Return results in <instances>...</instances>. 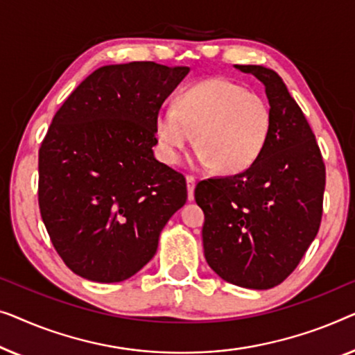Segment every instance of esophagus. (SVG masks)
I'll list each match as a JSON object with an SVG mask.
<instances>
[{"mask_svg":"<svg viewBox=\"0 0 355 355\" xmlns=\"http://www.w3.org/2000/svg\"><path fill=\"white\" fill-rule=\"evenodd\" d=\"M194 187H196V178L188 175L187 177V188H188V201H193L194 199Z\"/></svg>","mask_w":355,"mask_h":355,"instance_id":"obj_1","label":"esophagus"}]
</instances>
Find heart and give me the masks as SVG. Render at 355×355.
Returning <instances> with one entry per match:
<instances>
[{
    "mask_svg": "<svg viewBox=\"0 0 355 355\" xmlns=\"http://www.w3.org/2000/svg\"><path fill=\"white\" fill-rule=\"evenodd\" d=\"M270 107L261 94L227 78H206L183 88L175 107L154 119L159 156L175 166L196 135L199 161L233 175L261 157L270 137Z\"/></svg>",
    "mask_w": 355,
    "mask_h": 355,
    "instance_id": "1",
    "label": "heart"
}]
</instances>
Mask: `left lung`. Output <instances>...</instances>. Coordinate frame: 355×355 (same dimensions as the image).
Segmentation results:
<instances>
[{
  "mask_svg": "<svg viewBox=\"0 0 355 355\" xmlns=\"http://www.w3.org/2000/svg\"><path fill=\"white\" fill-rule=\"evenodd\" d=\"M266 87L272 127L251 167L202 180L194 199L204 212L209 267L228 283L268 289L286 279L322 222L325 164L311 125L275 71L234 66Z\"/></svg>",
  "mask_w": 355,
  "mask_h": 355,
  "instance_id": "obj_1",
  "label": "left lung"
}]
</instances>
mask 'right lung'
I'll list each match as a JSON object with an SVG mask.
<instances>
[{"label": "right lung", "mask_w": 355, "mask_h": 355, "mask_svg": "<svg viewBox=\"0 0 355 355\" xmlns=\"http://www.w3.org/2000/svg\"><path fill=\"white\" fill-rule=\"evenodd\" d=\"M189 67L104 66L73 89L38 153V204L64 263L98 283L123 282L157 251L187 202L184 177L154 157V119Z\"/></svg>", "instance_id": "obj_1"}]
</instances>
